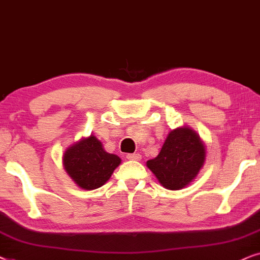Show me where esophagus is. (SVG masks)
<instances>
[{
  "mask_svg": "<svg viewBox=\"0 0 260 260\" xmlns=\"http://www.w3.org/2000/svg\"><path fill=\"white\" fill-rule=\"evenodd\" d=\"M126 158L128 159V160H140L141 155L139 153H129L126 155Z\"/></svg>",
  "mask_w": 260,
  "mask_h": 260,
  "instance_id": "34e87169",
  "label": "esophagus"
}]
</instances>
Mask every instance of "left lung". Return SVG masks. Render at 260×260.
Returning <instances> with one entry per match:
<instances>
[{
	"mask_svg": "<svg viewBox=\"0 0 260 260\" xmlns=\"http://www.w3.org/2000/svg\"><path fill=\"white\" fill-rule=\"evenodd\" d=\"M206 146L192 128L182 126L168 134L159 154L146 166L169 190H181L197 177L206 161Z\"/></svg>",
	"mask_w": 260,
	"mask_h": 260,
	"instance_id": "8db88e82",
	"label": "left lung"
}]
</instances>
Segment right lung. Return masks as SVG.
<instances>
[{
  "instance_id": "right-lung-1",
  "label": "right lung",
  "mask_w": 260,
  "mask_h": 260,
  "mask_svg": "<svg viewBox=\"0 0 260 260\" xmlns=\"http://www.w3.org/2000/svg\"><path fill=\"white\" fill-rule=\"evenodd\" d=\"M61 158L69 177L84 190L105 185L121 164L120 157L108 153L101 141L92 134L69 146Z\"/></svg>"
}]
</instances>
